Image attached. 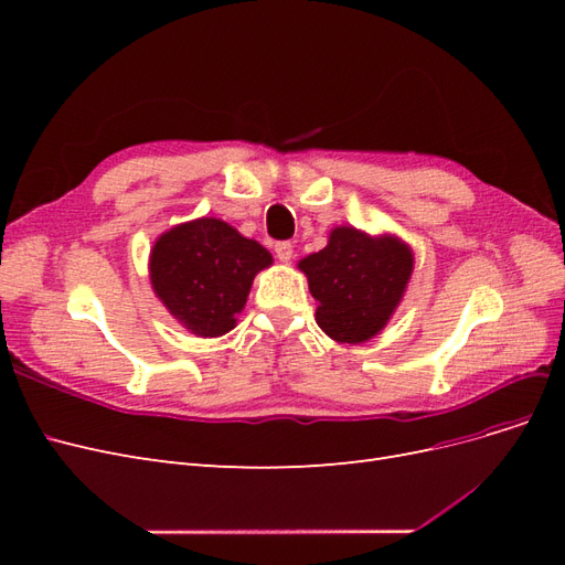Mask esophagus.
<instances>
[{
	"label": "esophagus",
	"instance_id": "34e87169",
	"mask_svg": "<svg viewBox=\"0 0 565 565\" xmlns=\"http://www.w3.org/2000/svg\"><path fill=\"white\" fill-rule=\"evenodd\" d=\"M276 256L280 262H289L295 256V247H292V243H287V241H280V243H276Z\"/></svg>",
	"mask_w": 565,
	"mask_h": 565
}]
</instances>
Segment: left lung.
Masks as SVG:
<instances>
[{"label": "left lung", "instance_id": "left-lung-1", "mask_svg": "<svg viewBox=\"0 0 565 565\" xmlns=\"http://www.w3.org/2000/svg\"><path fill=\"white\" fill-rule=\"evenodd\" d=\"M299 268L320 303L316 320L341 344H361L377 334L405 292L413 252L396 237H374L341 226L324 249L306 256Z\"/></svg>", "mask_w": 565, "mask_h": 565}]
</instances>
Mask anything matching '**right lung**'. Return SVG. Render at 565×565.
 <instances>
[{
  "mask_svg": "<svg viewBox=\"0 0 565 565\" xmlns=\"http://www.w3.org/2000/svg\"><path fill=\"white\" fill-rule=\"evenodd\" d=\"M270 254L218 218L167 231L150 252L156 295L185 330L218 337L235 328L256 273Z\"/></svg>",
  "mask_w": 565,
  "mask_h": 565,
  "instance_id": "add662e5",
  "label": "right lung"
}]
</instances>
